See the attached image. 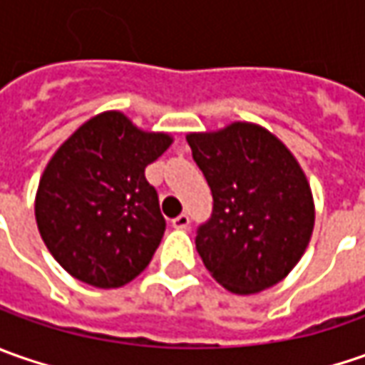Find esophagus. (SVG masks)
<instances>
[{"instance_id":"obj_1","label":"esophagus","mask_w":365,"mask_h":365,"mask_svg":"<svg viewBox=\"0 0 365 365\" xmlns=\"http://www.w3.org/2000/svg\"><path fill=\"white\" fill-rule=\"evenodd\" d=\"M190 225V217L187 215V213H180L178 217L173 219V227H176V230H187Z\"/></svg>"}]
</instances>
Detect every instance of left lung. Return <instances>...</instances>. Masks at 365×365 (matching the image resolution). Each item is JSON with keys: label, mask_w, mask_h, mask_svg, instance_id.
I'll return each mask as SVG.
<instances>
[{"label": "left lung", "mask_w": 365, "mask_h": 365, "mask_svg": "<svg viewBox=\"0 0 365 365\" xmlns=\"http://www.w3.org/2000/svg\"><path fill=\"white\" fill-rule=\"evenodd\" d=\"M213 192V215L197 232V252L219 284L254 294L299 264L315 227L313 192L301 164L272 132L233 121L187 135Z\"/></svg>", "instance_id": "8db88e82"}]
</instances>
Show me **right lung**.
Instances as JSON below:
<instances>
[{
    "instance_id": "1",
    "label": "right lung",
    "mask_w": 365,
    "mask_h": 365,
    "mask_svg": "<svg viewBox=\"0 0 365 365\" xmlns=\"http://www.w3.org/2000/svg\"><path fill=\"white\" fill-rule=\"evenodd\" d=\"M170 144V133L144 132L121 111H103L54 152L36 190V223L73 278L120 288L150 264L166 221L144 170Z\"/></svg>"
}]
</instances>
